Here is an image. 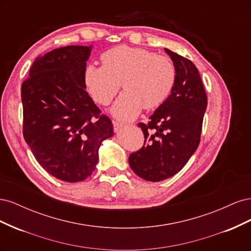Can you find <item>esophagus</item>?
I'll return each mask as SVG.
<instances>
[{
	"instance_id": "34e87169",
	"label": "esophagus",
	"mask_w": 251,
	"mask_h": 251,
	"mask_svg": "<svg viewBox=\"0 0 251 251\" xmlns=\"http://www.w3.org/2000/svg\"><path fill=\"white\" fill-rule=\"evenodd\" d=\"M123 124L119 123V121H115L113 120V128H114V132H118L121 127H123Z\"/></svg>"
}]
</instances>
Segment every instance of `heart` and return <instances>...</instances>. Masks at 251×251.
Segmentation results:
<instances>
[{"label":"heart","instance_id":"1","mask_svg":"<svg viewBox=\"0 0 251 251\" xmlns=\"http://www.w3.org/2000/svg\"><path fill=\"white\" fill-rule=\"evenodd\" d=\"M102 66L89 65L85 82L93 100L109 104L120 85L126 90L112 108L114 116L124 120L135 118L142 107L151 110L171 95L177 78L173 60L166 55L128 46H117L101 55Z\"/></svg>","mask_w":251,"mask_h":251}]
</instances>
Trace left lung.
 Segmentation results:
<instances>
[{
    "instance_id": "obj_1",
    "label": "left lung",
    "mask_w": 251,
    "mask_h": 251,
    "mask_svg": "<svg viewBox=\"0 0 251 251\" xmlns=\"http://www.w3.org/2000/svg\"><path fill=\"white\" fill-rule=\"evenodd\" d=\"M176 67L177 78L171 95L148 124L139 123L143 147L128 157L140 178L158 182L173 177L199 147L207 96L197 67L191 60L164 49Z\"/></svg>"
}]
</instances>
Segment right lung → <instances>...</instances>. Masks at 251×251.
<instances>
[{"instance_id":"obj_1","label":"right lung","mask_w":251,"mask_h":251,"mask_svg":"<svg viewBox=\"0 0 251 251\" xmlns=\"http://www.w3.org/2000/svg\"><path fill=\"white\" fill-rule=\"evenodd\" d=\"M92 46H67L36 57L22 83L23 135L36 161L66 182L86 180L101 142L113 136L111 119L88 94Z\"/></svg>"}]
</instances>
